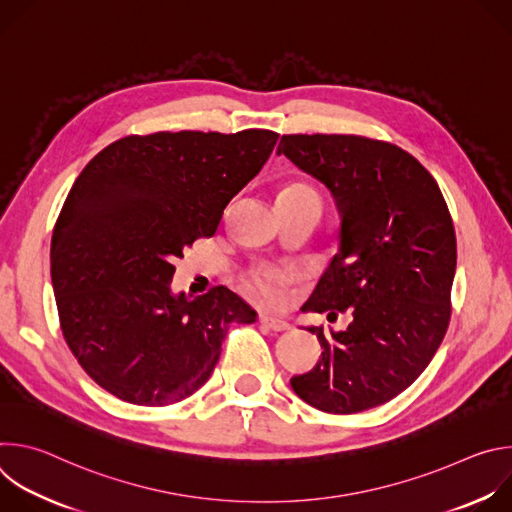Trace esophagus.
Segmentation results:
<instances>
[{"label": "esophagus", "mask_w": 512, "mask_h": 512, "mask_svg": "<svg viewBox=\"0 0 512 512\" xmlns=\"http://www.w3.org/2000/svg\"><path fill=\"white\" fill-rule=\"evenodd\" d=\"M259 322H261L265 328L273 330V332H285V330H289V324H287L285 320L275 318V316H269V314H261V316H259Z\"/></svg>", "instance_id": "esophagus-1"}]
</instances>
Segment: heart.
Segmentation results:
<instances>
[{
	"mask_svg": "<svg viewBox=\"0 0 512 512\" xmlns=\"http://www.w3.org/2000/svg\"><path fill=\"white\" fill-rule=\"evenodd\" d=\"M285 194H316L306 184H296L283 192ZM294 279V271L275 265H257L245 277V287L265 304H281L287 294V283Z\"/></svg>",
	"mask_w": 512,
	"mask_h": 512,
	"instance_id": "obj_1",
	"label": "heart"
}]
</instances>
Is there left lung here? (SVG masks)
<instances>
[{
    "label": "left lung",
    "mask_w": 512,
    "mask_h": 512,
    "mask_svg": "<svg viewBox=\"0 0 512 512\" xmlns=\"http://www.w3.org/2000/svg\"><path fill=\"white\" fill-rule=\"evenodd\" d=\"M277 154L320 180L340 212V247L304 312L344 314V332L308 328L316 367L291 377L326 413H358L405 391L440 348L452 314L456 231L433 176L393 143L362 135H283Z\"/></svg>",
    "instance_id": "8db88e82"
}]
</instances>
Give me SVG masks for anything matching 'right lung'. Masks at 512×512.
Masks as SVG:
<instances>
[{"label": "right lung", "mask_w": 512, "mask_h": 512, "mask_svg": "<svg viewBox=\"0 0 512 512\" xmlns=\"http://www.w3.org/2000/svg\"><path fill=\"white\" fill-rule=\"evenodd\" d=\"M277 137L127 135L72 184L50 245L60 328L85 373L117 399L164 407L190 397L214 371L229 326L257 320L225 285L190 298L170 283L174 261L214 235Z\"/></svg>", "instance_id": "right-lung-1"}]
</instances>
